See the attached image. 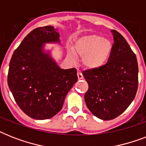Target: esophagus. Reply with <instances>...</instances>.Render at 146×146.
I'll use <instances>...</instances> for the list:
<instances>
[{"mask_svg":"<svg viewBox=\"0 0 146 146\" xmlns=\"http://www.w3.org/2000/svg\"><path fill=\"white\" fill-rule=\"evenodd\" d=\"M77 76H78V80H82L83 79V76H82V73L80 71H78L77 72Z\"/></svg>","mask_w":146,"mask_h":146,"instance_id":"esophagus-1","label":"esophagus"}]
</instances>
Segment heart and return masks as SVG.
<instances>
[{
    "instance_id": "heart-1",
    "label": "heart",
    "mask_w": 146,
    "mask_h": 146,
    "mask_svg": "<svg viewBox=\"0 0 146 146\" xmlns=\"http://www.w3.org/2000/svg\"><path fill=\"white\" fill-rule=\"evenodd\" d=\"M112 44L108 39L102 38L96 35H87L80 38L74 46L76 55L82 57V63L88 69H98L105 64L111 54ZM72 60L74 57L72 52L68 53Z\"/></svg>"
}]
</instances>
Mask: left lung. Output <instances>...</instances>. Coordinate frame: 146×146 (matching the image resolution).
<instances>
[{"label": "left lung", "instance_id": "1", "mask_svg": "<svg viewBox=\"0 0 146 146\" xmlns=\"http://www.w3.org/2000/svg\"><path fill=\"white\" fill-rule=\"evenodd\" d=\"M113 43L108 60L82 75L89 85L85 102L94 115L113 120L129 106L138 89V63L136 54L117 31L111 30Z\"/></svg>", "mask_w": 146, "mask_h": 146}]
</instances>
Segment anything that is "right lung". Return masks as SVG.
<instances>
[{
    "instance_id": "right-lung-1",
    "label": "right lung",
    "mask_w": 146,
    "mask_h": 146,
    "mask_svg": "<svg viewBox=\"0 0 146 146\" xmlns=\"http://www.w3.org/2000/svg\"><path fill=\"white\" fill-rule=\"evenodd\" d=\"M53 26L33 29L14 50L8 70V86L22 111L36 120H45L62 109L66 94L77 82L75 68L63 70L48 54L44 43L60 42Z\"/></svg>"
}]
</instances>
